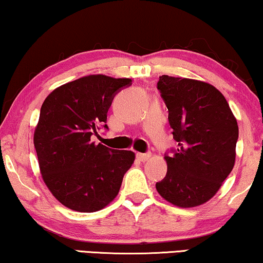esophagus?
<instances>
[{
	"label": "esophagus",
	"mask_w": 263,
	"mask_h": 263,
	"mask_svg": "<svg viewBox=\"0 0 263 263\" xmlns=\"http://www.w3.org/2000/svg\"><path fill=\"white\" fill-rule=\"evenodd\" d=\"M136 158H138L140 161H146L151 158V153H138L136 154Z\"/></svg>",
	"instance_id": "esophagus-1"
}]
</instances>
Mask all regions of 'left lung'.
I'll use <instances>...</instances> for the list:
<instances>
[{
  "mask_svg": "<svg viewBox=\"0 0 263 263\" xmlns=\"http://www.w3.org/2000/svg\"><path fill=\"white\" fill-rule=\"evenodd\" d=\"M157 88L178 146L165 153L167 172L156 188L176 206H199L214 196L232 171L237 121L225 97L206 82L161 75Z\"/></svg>",
  "mask_w": 263,
  "mask_h": 263,
  "instance_id": "1",
  "label": "left lung"
}]
</instances>
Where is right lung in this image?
Instances as JSON below:
<instances>
[{
    "instance_id": "add662e5",
    "label": "right lung",
    "mask_w": 263,
    "mask_h": 263,
    "mask_svg": "<svg viewBox=\"0 0 263 263\" xmlns=\"http://www.w3.org/2000/svg\"><path fill=\"white\" fill-rule=\"evenodd\" d=\"M130 79L89 75L56 88L43 103L34 130L39 167L52 195L78 212H96L120 192L135 154L91 141L106 124L115 96Z\"/></svg>"
}]
</instances>
